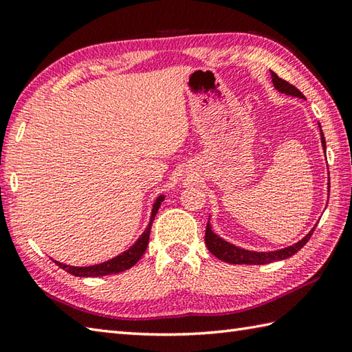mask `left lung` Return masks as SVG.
Returning a JSON list of instances; mask_svg holds the SVG:
<instances>
[{
  "label": "left lung",
  "mask_w": 352,
  "mask_h": 352,
  "mask_svg": "<svg viewBox=\"0 0 352 352\" xmlns=\"http://www.w3.org/2000/svg\"><path fill=\"white\" fill-rule=\"evenodd\" d=\"M272 82L274 88L278 89L279 93H284L287 96H293V98H299V99H305V96L302 94L298 88L294 85L288 84L287 80L280 79L276 73L272 72ZM320 128V142H322V148H323V153H327V143H325V137H323L322 133V126ZM316 227V226H314ZM314 227L311 230H309L307 235L302 238L298 243H294L288 247H284V249H279V250H272V252H253V250H245L243 247H238L235 244L229 243V241L223 239L221 236H218L215 232L212 230V226H210V217H209V221L208 226H206V245H208L209 252L213 254V256L224 261L227 264H250V265H259V264H270L274 263V261H282V259H287L293 256L294 253H298L302 247H304L308 239L311 238L313 232H314Z\"/></svg>",
  "instance_id": "8db88e82"
}]
</instances>
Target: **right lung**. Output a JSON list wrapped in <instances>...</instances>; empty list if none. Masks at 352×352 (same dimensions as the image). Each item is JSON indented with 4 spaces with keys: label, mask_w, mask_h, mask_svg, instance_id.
<instances>
[{
    "label": "right lung",
    "mask_w": 352,
    "mask_h": 352,
    "mask_svg": "<svg viewBox=\"0 0 352 352\" xmlns=\"http://www.w3.org/2000/svg\"><path fill=\"white\" fill-rule=\"evenodd\" d=\"M163 199H164L163 194L155 198L153 209H151V217H149V223L146 226V229L143 230L142 235L137 238L135 243L131 245L129 249L122 252L120 254H117V256L105 261V263L87 265V267H74V265L62 264V263H59V261H54V259L53 261L62 268V270H65L67 273H70V274H73V276H78V278H98V276H107V274H116V273L128 270V268H131L139 263V259L143 256L144 250H146L148 243H149L151 227H153V221H154L158 209H160V204Z\"/></svg>",
    "instance_id": "obj_1"
}]
</instances>
